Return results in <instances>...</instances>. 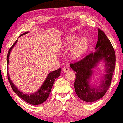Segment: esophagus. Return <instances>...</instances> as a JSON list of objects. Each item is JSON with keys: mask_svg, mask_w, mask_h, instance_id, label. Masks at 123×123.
Masks as SVG:
<instances>
[{"mask_svg": "<svg viewBox=\"0 0 123 123\" xmlns=\"http://www.w3.org/2000/svg\"><path fill=\"white\" fill-rule=\"evenodd\" d=\"M63 70L64 73H67V72L69 70V67H65L63 68Z\"/></svg>", "mask_w": 123, "mask_h": 123, "instance_id": "esophagus-1", "label": "esophagus"}]
</instances>
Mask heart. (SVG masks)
Wrapping results in <instances>:
<instances>
[{"label":"heart","mask_w":123,"mask_h":123,"mask_svg":"<svg viewBox=\"0 0 123 123\" xmlns=\"http://www.w3.org/2000/svg\"><path fill=\"white\" fill-rule=\"evenodd\" d=\"M77 37L75 35L69 33L65 38L62 45L64 49H68L72 46L69 53V56L72 60L80 58L85 54L88 46V40L86 38L80 37L76 40Z\"/></svg>","instance_id":"b5f03b06"}]
</instances>
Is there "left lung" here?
I'll return each mask as SVG.
<instances>
[{"label":"left lung","instance_id":"8db88e82","mask_svg":"<svg viewBox=\"0 0 123 123\" xmlns=\"http://www.w3.org/2000/svg\"><path fill=\"white\" fill-rule=\"evenodd\" d=\"M95 53H91L83 59L70 64L72 70L76 72L74 86L79 98L84 101H96L104 96L111 82L115 67V53L110 40L103 31L98 29V39ZM102 61L105 64V74L99 86L90 84L93 69Z\"/></svg>","mask_w":123,"mask_h":123}]
</instances>
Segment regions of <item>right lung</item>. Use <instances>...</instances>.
<instances>
[{"label": "right lung", "mask_w": 123, "mask_h": 123, "mask_svg": "<svg viewBox=\"0 0 123 123\" xmlns=\"http://www.w3.org/2000/svg\"><path fill=\"white\" fill-rule=\"evenodd\" d=\"M28 32H26L23 33L20 35L18 37L24 35H26ZM17 42V40H16V41L12 45V46L9 49L7 55V75L8 80H9V82L10 84H11V87L13 90V91L17 95L19 96L21 98H22L23 100L25 101L26 102H27V103L32 104V105H39L40 104L43 103V102H45L48 99L49 96L50 92H51L52 87H53L55 79L60 76L62 69L59 68L58 70H54V71H53L49 73L46 80L43 82V85H41L40 88L37 91L35 92V93L30 94V95L23 93L19 90H18V88L17 87H16V86L14 85V83L11 80L9 73H8V64H9V63L10 53H11V51L12 50V49L14 48L15 45L16 44Z\"/></svg>", "instance_id": "add662e5"}]
</instances>
